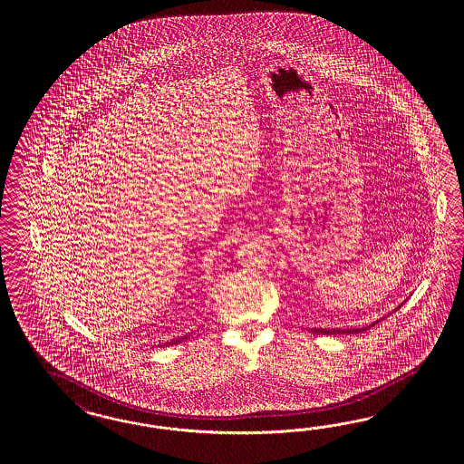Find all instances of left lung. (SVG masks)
Instances as JSON below:
<instances>
[{"instance_id": "left-lung-1", "label": "left lung", "mask_w": 464, "mask_h": 464, "mask_svg": "<svg viewBox=\"0 0 464 464\" xmlns=\"http://www.w3.org/2000/svg\"><path fill=\"white\" fill-rule=\"evenodd\" d=\"M372 326V324H371ZM367 328H345V330H335V328H332V330H326V328H313L311 332L313 334H320V335H351V334H359V332H364Z\"/></svg>"}]
</instances>
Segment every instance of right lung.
<instances>
[{"instance_id": "right-lung-1", "label": "right lung", "mask_w": 464, "mask_h": 464, "mask_svg": "<svg viewBox=\"0 0 464 464\" xmlns=\"http://www.w3.org/2000/svg\"><path fill=\"white\" fill-rule=\"evenodd\" d=\"M182 340H183V337L179 338V340H171V342H167V343H163V345H165V347H169V345H173V343H180V342H182Z\"/></svg>"}]
</instances>
